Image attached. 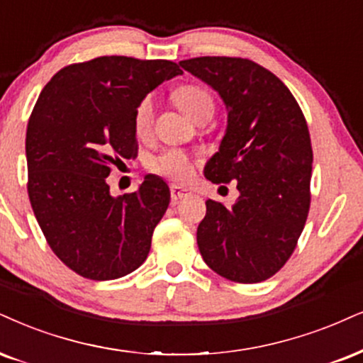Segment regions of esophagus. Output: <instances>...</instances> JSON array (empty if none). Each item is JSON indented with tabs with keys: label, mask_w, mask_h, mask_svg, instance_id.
Here are the masks:
<instances>
[{
	"label": "esophagus",
	"mask_w": 363,
	"mask_h": 363,
	"mask_svg": "<svg viewBox=\"0 0 363 363\" xmlns=\"http://www.w3.org/2000/svg\"><path fill=\"white\" fill-rule=\"evenodd\" d=\"M169 191H172V202L173 203L180 202L182 199H186V196H190V191L189 190L182 189V186H178V185L169 186Z\"/></svg>",
	"instance_id": "esophagus-1"
}]
</instances>
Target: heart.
Listing matches in <instances>:
<instances>
[{"instance_id": "1", "label": "heart", "mask_w": 363, "mask_h": 363, "mask_svg": "<svg viewBox=\"0 0 363 363\" xmlns=\"http://www.w3.org/2000/svg\"><path fill=\"white\" fill-rule=\"evenodd\" d=\"M173 99L178 107L189 116L190 119L199 121L203 116L212 118L216 111V102H213L212 94L202 86H182L173 92ZM155 104L150 96L143 97L138 102L136 111H134V131L140 136L146 134L153 124ZM150 167L153 172L169 177L172 180L185 182L191 174V161L190 156L180 150H168L164 153L155 156L151 160Z\"/></svg>"}]
</instances>
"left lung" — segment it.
<instances>
[{
    "label": "left lung",
    "instance_id": "obj_1",
    "mask_svg": "<svg viewBox=\"0 0 363 363\" xmlns=\"http://www.w3.org/2000/svg\"><path fill=\"white\" fill-rule=\"evenodd\" d=\"M180 65L227 107L225 136L205 177L237 182L240 194L230 208L205 202L200 254L225 279L261 283L284 266L305 229L313 163L306 119L289 89L249 58L196 57Z\"/></svg>",
    "mask_w": 363,
    "mask_h": 363
}]
</instances>
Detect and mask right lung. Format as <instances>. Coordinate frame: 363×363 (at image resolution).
<instances>
[{
  "instance_id": "1",
  "label": "right lung",
  "mask_w": 363,
  "mask_h": 363,
  "mask_svg": "<svg viewBox=\"0 0 363 363\" xmlns=\"http://www.w3.org/2000/svg\"><path fill=\"white\" fill-rule=\"evenodd\" d=\"M180 74L169 60L97 57L64 67L40 92L26 128L30 203L55 256L82 277L118 279L150 254L168 185L146 174L113 196L106 178L138 155V102Z\"/></svg>"
}]
</instances>
